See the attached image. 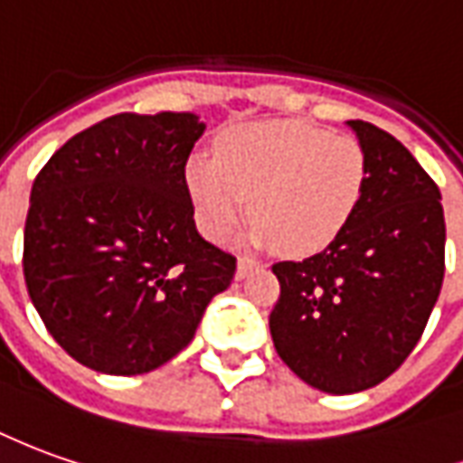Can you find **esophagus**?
<instances>
[{"instance_id":"obj_1","label":"esophagus","mask_w":463,"mask_h":463,"mask_svg":"<svg viewBox=\"0 0 463 463\" xmlns=\"http://www.w3.org/2000/svg\"><path fill=\"white\" fill-rule=\"evenodd\" d=\"M256 266H260V263H258V260H253V258H241V260H238V271H235V279H245V276L253 271Z\"/></svg>"}]
</instances>
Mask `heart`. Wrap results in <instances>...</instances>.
<instances>
[{
	"instance_id": "heart-1",
	"label": "heart",
	"mask_w": 463,
	"mask_h": 463,
	"mask_svg": "<svg viewBox=\"0 0 463 463\" xmlns=\"http://www.w3.org/2000/svg\"><path fill=\"white\" fill-rule=\"evenodd\" d=\"M363 144L301 121L232 128L218 146V165L187 166L203 231L225 241L250 200V241L286 256H314L337 241L367 190Z\"/></svg>"
}]
</instances>
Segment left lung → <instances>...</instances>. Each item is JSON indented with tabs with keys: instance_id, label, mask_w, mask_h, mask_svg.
Returning a JSON list of instances; mask_svg holds the SVG:
<instances>
[{
	"instance_id": "8db88e82",
	"label": "left lung",
	"mask_w": 463,
	"mask_h": 463,
	"mask_svg": "<svg viewBox=\"0 0 463 463\" xmlns=\"http://www.w3.org/2000/svg\"><path fill=\"white\" fill-rule=\"evenodd\" d=\"M367 154V190L329 248L273 263V347L311 388H375L413 352L443 284L441 192L388 131L347 121Z\"/></svg>"
}]
</instances>
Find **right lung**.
<instances>
[{
	"mask_svg": "<svg viewBox=\"0 0 463 463\" xmlns=\"http://www.w3.org/2000/svg\"><path fill=\"white\" fill-rule=\"evenodd\" d=\"M203 131L194 113H116L34 177L24 284L52 339L96 373L169 363L235 276V256L194 228L184 165Z\"/></svg>",
	"mask_w": 463,
	"mask_h": 463,
	"instance_id": "1",
	"label": "right lung"
}]
</instances>
